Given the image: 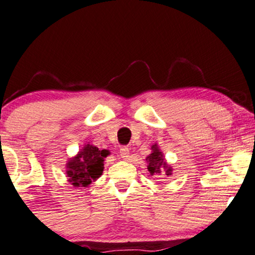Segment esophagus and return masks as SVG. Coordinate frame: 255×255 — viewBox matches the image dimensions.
<instances>
[{
  "instance_id": "esophagus-1",
  "label": "esophagus",
  "mask_w": 255,
  "mask_h": 255,
  "mask_svg": "<svg viewBox=\"0 0 255 255\" xmlns=\"http://www.w3.org/2000/svg\"><path fill=\"white\" fill-rule=\"evenodd\" d=\"M120 155L122 158L127 159L128 157H129V148L127 147H121L120 148Z\"/></svg>"
}]
</instances>
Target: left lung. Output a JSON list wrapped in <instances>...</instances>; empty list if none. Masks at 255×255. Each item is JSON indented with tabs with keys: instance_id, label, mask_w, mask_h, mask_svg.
Wrapping results in <instances>:
<instances>
[{
	"instance_id": "8db88e82",
	"label": "left lung",
	"mask_w": 255,
	"mask_h": 255,
	"mask_svg": "<svg viewBox=\"0 0 255 255\" xmlns=\"http://www.w3.org/2000/svg\"><path fill=\"white\" fill-rule=\"evenodd\" d=\"M145 162H147V169L150 176L161 175L163 171L165 172L167 176H170L172 174V168L165 162L163 152L159 150L157 144L152 145L151 154L147 156Z\"/></svg>"
}]
</instances>
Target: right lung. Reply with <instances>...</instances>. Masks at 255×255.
Listing matches in <instances>:
<instances>
[{
  "label": "right lung",
  "instance_id": "1",
  "mask_svg": "<svg viewBox=\"0 0 255 255\" xmlns=\"http://www.w3.org/2000/svg\"><path fill=\"white\" fill-rule=\"evenodd\" d=\"M110 155L106 149H100L92 144L84 148L66 163V175L69 182L76 188H86L103 175L105 157Z\"/></svg>",
  "mask_w": 255,
  "mask_h": 255
}]
</instances>
